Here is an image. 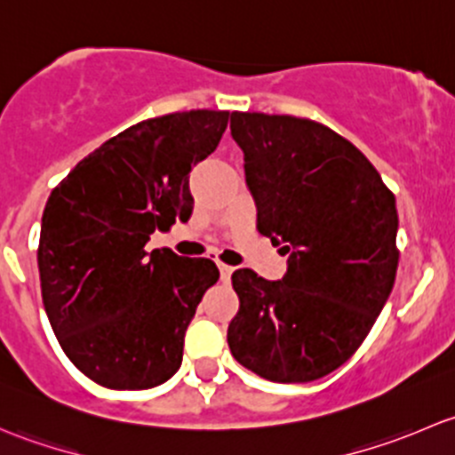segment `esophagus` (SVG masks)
<instances>
[{"label": "esophagus", "instance_id": "esophagus-1", "mask_svg": "<svg viewBox=\"0 0 455 455\" xmlns=\"http://www.w3.org/2000/svg\"><path fill=\"white\" fill-rule=\"evenodd\" d=\"M218 268H220V277H222V282H228V279H231V275H233V266H228V264H218Z\"/></svg>", "mask_w": 455, "mask_h": 455}]
</instances>
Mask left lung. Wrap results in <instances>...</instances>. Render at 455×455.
Masks as SVG:
<instances>
[{
  "instance_id": "left-lung-1",
  "label": "left lung",
  "mask_w": 455,
  "mask_h": 455,
  "mask_svg": "<svg viewBox=\"0 0 455 455\" xmlns=\"http://www.w3.org/2000/svg\"><path fill=\"white\" fill-rule=\"evenodd\" d=\"M257 231L288 255L268 282L233 273L240 310L227 341L237 363L275 383L341 368L383 310L398 268V213L374 164L310 118L233 112Z\"/></svg>"
}]
</instances>
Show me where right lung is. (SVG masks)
I'll list each match as a JSON object with an SVG mask.
<instances>
[{
    "label": "right lung",
    "mask_w": 455,
    "mask_h": 455,
    "mask_svg": "<svg viewBox=\"0 0 455 455\" xmlns=\"http://www.w3.org/2000/svg\"><path fill=\"white\" fill-rule=\"evenodd\" d=\"M228 118L191 109L136 123L45 202L36 251L45 315L68 359L103 387L149 389L180 368L187 325L220 270L145 244L156 228L191 218L189 173Z\"/></svg>",
    "instance_id": "1"
}]
</instances>
